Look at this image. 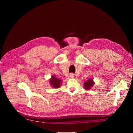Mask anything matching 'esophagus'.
Segmentation results:
<instances>
[{"instance_id":"esophagus-1","label":"esophagus","mask_w":133,"mask_h":133,"mask_svg":"<svg viewBox=\"0 0 133 133\" xmlns=\"http://www.w3.org/2000/svg\"><path fill=\"white\" fill-rule=\"evenodd\" d=\"M70 77L71 78H73L74 77V75L72 73H71V74H70Z\"/></svg>"}]
</instances>
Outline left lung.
Returning <instances> with one entry per match:
<instances>
[{
	"label": "left lung",
	"instance_id": "obj_1",
	"mask_svg": "<svg viewBox=\"0 0 133 133\" xmlns=\"http://www.w3.org/2000/svg\"><path fill=\"white\" fill-rule=\"evenodd\" d=\"M95 83L92 78H89L87 81L84 83V87L86 90H89L94 86Z\"/></svg>",
	"mask_w": 133,
	"mask_h": 133
}]
</instances>
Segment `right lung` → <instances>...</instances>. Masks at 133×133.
Masks as SVG:
<instances>
[{
  "label": "right lung",
  "mask_w": 133,
  "mask_h": 133,
  "mask_svg": "<svg viewBox=\"0 0 133 133\" xmlns=\"http://www.w3.org/2000/svg\"><path fill=\"white\" fill-rule=\"evenodd\" d=\"M49 83L51 86L55 88H58L61 87L62 81L58 78H57L55 76H52L49 79Z\"/></svg>",
  "instance_id": "add662e5"
}]
</instances>
